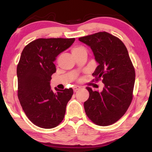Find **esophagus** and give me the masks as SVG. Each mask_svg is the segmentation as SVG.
<instances>
[{"instance_id": "34e87169", "label": "esophagus", "mask_w": 152, "mask_h": 152, "mask_svg": "<svg viewBox=\"0 0 152 152\" xmlns=\"http://www.w3.org/2000/svg\"><path fill=\"white\" fill-rule=\"evenodd\" d=\"M80 88H81V87L79 86H73V90H74V92H76L77 91H78Z\"/></svg>"}]
</instances>
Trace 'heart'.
<instances>
[{"label":"heart","instance_id":"1","mask_svg":"<svg viewBox=\"0 0 152 152\" xmlns=\"http://www.w3.org/2000/svg\"><path fill=\"white\" fill-rule=\"evenodd\" d=\"M80 52H86V49L82 47V46H76V47L73 48L72 50V55Z\"/></svg>","mask_w":152,"mask_h":152}]
</instances>
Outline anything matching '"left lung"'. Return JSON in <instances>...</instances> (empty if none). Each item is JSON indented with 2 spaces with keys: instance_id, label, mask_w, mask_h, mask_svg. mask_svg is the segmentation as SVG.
<instances>
[{
  "instance_id": "obj_1",
  "label": "left lung",
  "mask_w": 152,
  "mask_h": 152,
  "mask_svg": "<svg viewBox=\"0 0 152 152\" xmlns=\"http://www.w3.org/2000/svg\"><path fill=\"white\" fill-rule=\"evenodd\" d=\"M91 47L99 63L93 81L102 80V91L87 87L89 98L84 102L86 114L100 126L112 125L127 111L133 99L135 72L128 51L119 38L107 32H99L79 38Z\"/></svg>"
}]
</instances>
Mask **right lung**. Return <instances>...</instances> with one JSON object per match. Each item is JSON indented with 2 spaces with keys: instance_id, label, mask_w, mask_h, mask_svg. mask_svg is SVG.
Returning <instances> with one entry per match:
<instances>
[{
  "instance_id": "obj_1",
  "label": "right lung",
  "mask_w": 152,
  "mask_h": 152,
  "mask_svg": "<svg viewBox=\"0 0 152 152\" xmlns=\"http://www.w3.org/2000/svg\"><path fill=\"white\" fill-rule=\"evenodd\" d=\"M75 38H39L27 44L17 65V95L31 121L37 127L51 129L64 119L73 89H51V75L56 72V58L72 45Z\"/></svg>"
}]
</instances>
